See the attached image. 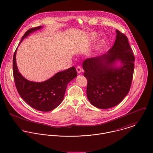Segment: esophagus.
<instances>
[{
  "label": "esophagus",
  "instance_id": "obj_1",
  "mask_svg": "<svg viewBox=\"0 0 153 153\" xmlns=\"http://www.w3.org/2000/svg\"><path fill=\"white\" fill-rule=\"evenodd\" d=\"M76 71H77V73L78 74H80L81 72H82V68H81V66H78L77 67H76Z\"/></svg>",
  "mask_w": 153,
  "mask_h": 153
}]
</instances>
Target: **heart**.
I'll return each instance as SVG.
<instances>
[{
	"instance_id": "1",
	"label": "heart",
	"mask_w": 153,
	"mask_h": 153,
	"mask_svg": "<svg viewBox=\"0 0 153 153\" xmlns=\"http://www.w3.org/2000/svg\"><path fill=\"white\" fill-rule=\"evenodd\" d=\"M102 44H103V42H102V41H101V42H100V45H99V46H98V48H99V49L100 48V47H101V46H102Z\"/></svg>"
}]
</instances>
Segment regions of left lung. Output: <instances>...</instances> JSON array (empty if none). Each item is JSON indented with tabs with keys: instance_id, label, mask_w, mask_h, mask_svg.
Wrapping results in <instances>:
<instances>
[{
	"instance_id": "8db88e82",
	"label": "left lung",
	"mask_w": 153,
	"mask_h": 153,
	"mask_svg": "<svg viewBox=\"0 0 153 153\" xmlns=\"http://www.w3.org/2000/svg\"><path fill=\"white\" fill-rule=\"evenodd\" d=\"M116 33L114 45L107 53L87 59L82 64L88 99L100 109L118 105L131 87L135 58L127 36L118 30Z\"/></svg>"
}]
</instances>
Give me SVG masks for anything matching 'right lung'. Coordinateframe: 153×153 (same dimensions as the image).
<instances>
[{"label": "right lung", "instance_id": "right-lung-1", "mask_svg": "<svg viewBox=\"0 0 153 153\" xmlns=\"http://www.w3.org/2000/svg\"><path fill=\"white\" fill-rule=\"evenodd\" d=\"M43 26L28 30L22 36L21 42L29 35ZM16 48L13 58V77L18 92L22 99L30 107L38 111L48 112L56 108L63 101L68 84L77 76L75 68L72 66L57 72L53 76L41 82L26 79L19 72L16 65Z\"/></svg>", "mask_w": 153, "mask_h": 153}]
</instances>
